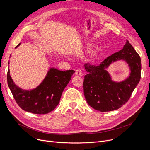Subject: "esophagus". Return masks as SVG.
<instances>
[{
    "mask_svg": "<svg viewBox=\"0 0 150 150\" xmlns=\"http://www.w3.org/2000/svg\"><path fill=\"white\" fill-rule=\"evenodd\" d=\"M83 73H82V70L80 69H77L75 70V75H78V76H81L82 75Z\"/></svg>",
    "mask_w": 150,
    "mask_h": 150,
    "instance_id": "1",
    "label": "esophagus"
}]
</instances>
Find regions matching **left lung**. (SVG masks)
Here are the masks:
<instances>
[{
    "label": "left lung",
    "mask_w": 150,
    "mask_h": 150,
    "mask_svg": "<svg viewBox=\"0 0 150 150\" xmlns=\"http://www.w3.org/2000/svg\"><path fill=\"white\" fill-rule=\"evenodd\" d=\"M119 60L127 63L130 74L125 80L117 82L112 80L106 69ZM84 68L88 72L83 82L84 94L88 105L100 112H108L120 108L129 99L140 81L141 59L127 40L121 50L108 57L98 66L86 63Z\"/></svg>",
    "instance_id": "obj_1"
}]
</instances>
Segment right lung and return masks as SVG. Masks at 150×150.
Listing matches in <instances>:
<instances>
[{"label": "right lung", "instance_id": "right-lung-1", "mask_svg": "<svg viewBox=\"0 0 150 150\" xmlns=\"http://www.w3.org/2000/svg\"><path fill=\"white\" fill-rule=\"evenodd\" d=\"M20 45L21 43L16 49ZM74 73L73 70L63 71L50 67L40 84L35 89L25 90L14 83L8 69L7 82L14 98L23 110L36 114H45L59 104L62 93Z\"/></svg>", "mask_w": 150, "mask_h": 150}]
</instances>
